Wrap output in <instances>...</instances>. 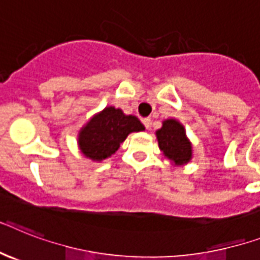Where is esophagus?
I'll use <instances>...</instances> for the list:
<instances>
[{
    "label": "esophagus",
    "mask_w": 260,
    "mask_h": 260,
    "mask_svg": "<svg viewBox=\"0 0 260 260\" xmlns=\"http://www.w3.org/2000/svg\"><path fill=\"white\" fill-rule=\"evenodd\" d=\"M143 124L147 129H149V126H151V119H143Z\"/></svg>",
    "instance_id": "1"
}]
</instances>
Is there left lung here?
<instances>
[{
	"label": "left lung",
	"mask_w": 260,
	"mask_h": 260,
	"mask_svg": "<svg viewBox=\"0 0 260 260\" xmlns=\"http://www.w3.org/2000/svg\"><path fill=\"white\" fill-rule=\"evenodd\" d=\"M161 124V128L156 131V139L164 157L175 167L188 164L192 160L193 151L184 125L176 119H166Z\"/></svg>",
	"instance_id": "left-lung-1"
}]
</instances>
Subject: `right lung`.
I'll return each mask as SVG.
<instances>
[{"label":"right lung","instance_id":"obj_1","mask_svg":"<svg viewBox=\"0 0 260 260\" xmlns=\"http://www.w3.org/2000/svg\"><path fill=\"white\" fill-rule=\"evenodd\" d=\"M144 129L136 116L125 115L120 108L111 105L94 113L81 126L77 135V145L86 159L103 161L120 148L128 135Z\"/></svg>","mask_w":260,"mask_h":260}]
</instances>
